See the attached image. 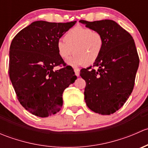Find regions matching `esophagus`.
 I'll use <instances>...</instances> for the list:
<instances>
[{"mask_svg": "<svg viewBox=\"0 0 148 148\" xmlns=\"http://www.w3.org/2000/svg\"><path fill=\"white\" fill-rule=\"evenodd\" d=\"M74 72H75V75L77 76V77H79V76L80 69L78 68H75L74 69Z\"/></svg>", "mask_w": 148, "mask_h": 148, "instance_id": "34e87169", "label": "esophagus"}]
</instances>
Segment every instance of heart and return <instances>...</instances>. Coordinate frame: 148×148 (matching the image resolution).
Here are the masks:
<instances>
[{"instance_id":"heart-1","label":"heart","mask_w":148,"mask_h":148,"mask_svg":"<svg viewBox=\"0 0 148 148\" xmlns=\"http://www.w3.org/2000/svg\"><path fill=\"white\" fill-rule=\"evenodd\" d=\"M64 41L56 43V51L64 60L74 53L67 63L77 66L92 65L96 62L104 48V38L99 31L77 26L69 30L64 36Z\"/></svg>"}]
</instances>
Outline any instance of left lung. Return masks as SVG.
I'll return each mask as SVG.
<instances>
[{
	"label": "left lung",
	"instance_id": "8db88e82",
	"mask_svg": "<svg viewBox=\"0 0 148 148\" xmlns=\"http://www.w3.org/2000/svg\"><path fill=\"white\" fill-rule=\"evenodd\" d=\"M80 23L99 31L104 48L93 66L82 69L86 82L84 99L87 107L101 114H113L123 106L133 90L139 56L132 36L115 21L102 20Z\"/></svg>",
	"mask_w": 148,
	"mask_h": 148
}]
</instances>
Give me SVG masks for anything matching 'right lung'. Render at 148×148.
<instances>
[{"label":"right lung","instance_id":"1","mask_svg":"<svg viewBox=\"0 0 148 148\" xmlns=\"http://www.w3.org/2000/svg\"><path fill=\"white\" fill-rule=\"evenodd\" d=\"M77 21L33 22L13 38L10 46L8 74L18 99L40 117L56 114L63 104L62 94L77 79L56 51V43ZM65 67L53 71L55 66Z\"/></svg>","mask_w":148,"mask_h":148}]
</instances>
